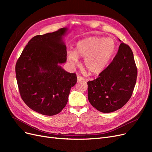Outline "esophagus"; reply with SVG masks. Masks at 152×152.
<instances>
[{"label": "esophagus", "mask_w": 152, "mask_h": 152, "mask_svg": "<svg viewBox=\"0 0 152 152\" xmlns=\"http://www.w3.org/2000/svg\"><path fill=\"white\" fill-rule=\"evenodd\" d=\"M85 80V79L84 77H80V76H77V82H80V81H84Z\"/></svg>", "instance_id": "esophagus-1"}]
</instances>
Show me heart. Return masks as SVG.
<instances>
[{
	"label": "heart",
	"mask_w": 152,
	"mask_h": 152,
	"mask_svg": "<svg viewBox=\"0 0 152 152\" xmlns=\"http://www.w3.org/2000/svg\"><path fill=\"white\" fill-rule=\"evenodd\" d=\"M115 50L116 44L113 39L89 37L77 42L75 51H69L67 59L72 65H76L78 58H84L87 70L98 74L107 66Z\"/></svg>",
	"instance_id": "obj_1"
}]
</instances>
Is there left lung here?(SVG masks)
<instances>
[{"instance_id": "left-lung-1", "label": "left lung", "mask_w": 152, "mask_h": 152, "mask_svg": "<svg viewBox=\"0 0 152 152\" xmlns=\"http://www.w3.org/2000/svg\"><path fill=\"white\" fill-rule=\"evenodd\" d=\"M137 74L132 50L122 42L112 63L99 73L97 79L87 82L89 102L103 113L121 108L131 97Z\"/></svg>"}]
</instances>
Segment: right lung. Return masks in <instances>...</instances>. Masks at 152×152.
Returning <instances> with one entry per match:
<instances>
[{
  "label": "right lung",
  "instance_id": "right-lung-1",
  "mask_svg": "<svg viewBox=\"0 0 152 152\" xmlns=\"http://www.w3.org/2000/svg\"><path fill=\"white\" fill-rule=\"evenodd\" d=\"M68 31L62 28L52 33L34 37L16 64L17 83L22 99L34 111L52 116L65 107L75 73L59 65L66 61V46L63 38Z\"/></svg>",
  "mask_w": 152,
  "mask_h": 152
}]
</instances>
